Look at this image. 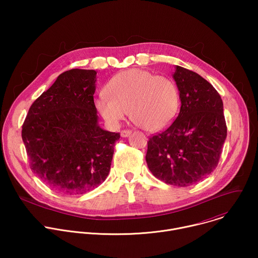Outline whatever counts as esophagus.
<instances>
[{"mask_svg": "<svg viewBox=\"0 0 258 258\" xmlns=\"http://www.w3.org/2000/svg\"><path fill=\"white\" fill-rule=\"evenodd\" d=\"M131 134H132V131H130V130H123V131L120 132V136H121L122 138H126V137H128Z\"/></svg>", "mask_w": 258, "mask_h": 258, "instance_id": "obj_1", "label": "esophagus"}]
</instances>
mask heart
<instances>
[{"instance_id":"obj_1","label":"heart","mask_w":258,"mask_h":258,"mask_svg":"<svg viewBox=\"0 0 258 258\" xmlns=\"http://www.w3.org/2000/svg\"><path fill=\"white\" fill-rule=\"evenodd\" d=\"M96 107L104 120L117 126L130 111L131 119L142 128L156 132L167 126L175 117L179 96L175 84L154 73L130 69L109 82Z\"/></svg>"}]
</instances>
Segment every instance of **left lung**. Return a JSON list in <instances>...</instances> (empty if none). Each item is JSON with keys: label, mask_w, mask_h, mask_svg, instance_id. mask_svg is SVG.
<instances>
[{"label": "left lung", "mask_w": 258, "mask_h": 258, "mask_svg": "<svg viewBox=\"0 0 258 258\" xmlns=\"http://www.w3.org/2000/svg\"><path fill=\"white\" fill-rule=\"evenodd\" d=\"M179 92L176 119L148 141L146 161L155 177L188 187L217 166L227 138L224 104L217 91L198 73L175 66Z\"/></svg>", "instance_id": "left-lung-1"}]
</instances>
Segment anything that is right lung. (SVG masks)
<instances>
[{
	"mask_svg": "<svg viewBox=\"0 0 258 258\" xmlns=\"http://www.w3.org/2000/svg\"><path fill=\"white\" fill-rule=\"evenodd\" d=\"M96 77L89 69L61 73L32 103L22 125L31 170L63 194L83 195L103 182L120 138L98 124Z\"/></svg>",
	"mask_w": 258,
	"mask_h": 258,
	"instance_id": "obj_1",
	"label": "right lung"
}]
</instances>
